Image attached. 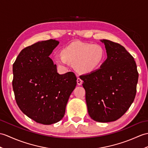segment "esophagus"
Here are the masks:
<instances>
[{
	"mask_svg": "<svg viewBox=\"0 0 148 148\" xmlns=\"http://www.w3.org/2000/svg\"><path fill=\"white\" fill-rule=\"evenodd\" d=\"M77 84H78V85H81V84H82V81L81 80V78L78 77V78L77 79Z\"/></svg>",
	"mask_w": 148,
	"mask_h": 148,
	"instance_id": "1",
	"label": "esophagus"
}]
</instances>
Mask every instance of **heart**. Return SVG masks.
<instances>
[{"instance_id": "obj_1", "label": "heart", "mask_w": 148, "mask_h": 148, "mask_svg": "<svg viewBox=\"0 0 148 148\" xmlns=\"http://www.w3.org/2000/svg\"><path fill=\"white\" fill-rule=\"evenodd\" d=\"M62 53L55 56L57 63L62 66H67L69 63L75 64L77 69L83 73L97 69L105 57V51L100 45L82 42L69 45L62 50Z\"/></svg>"}]
</instances>
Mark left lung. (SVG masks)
<instances>
[{
  "label": "left lung",
  "instance_id": "obj_1",
  "mask_svg": "<svg viewBox=\"0 0 148 148\" xmlns=\"http://www.w3.org/2000/svg\"><path fill=\"white\" fill-rule=\"evenodd\" d=\"M107 58L99 69L81 75L88 113L99 122L115 121L136 95L139 74L134 57L119 43L103 40Z\"/></svg>",
  "mask_w": 148,
  "mask_h": 148
}]
</instances>
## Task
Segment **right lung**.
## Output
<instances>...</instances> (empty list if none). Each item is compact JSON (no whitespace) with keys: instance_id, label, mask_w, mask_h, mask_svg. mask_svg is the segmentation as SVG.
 <instances>
[{"instance_id":"1","label":"right lung","mask_w":148,"mask_h":148,"mask_svg":"<svg viewBox=\"0 0 148 148\" xmlns=\"http://www.w3.org/2000/svg\"><path fill=\"white\" fill-rule=\"evenodd\" d=\"M59 42H38L25 48L13 64L12 88L19 108L37 123H55L63 118L77 84L73 72L57 73L49 56Z\"/></svg>"}]
</instances>
